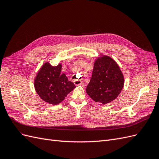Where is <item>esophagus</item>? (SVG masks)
Segmentation results:
<instances>
[{"label": "esophagus", "instance_id": "esophagus-1", "mask_svg": "<svg viewBox=\"0 0 159 159\" xmlns=\"http://www.w3.org/2000/svg\"><path fill=\"white\" fill-rule=\"evenodd\" d=\"M74 83L75 85H80L82 84V81H81L80 80H78V79L74 80Z\"/></svg>", "mask_w": 159, "mask_h": 159}]
</instances>
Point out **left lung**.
Instances as JSON below:
<instances>
[{"label": "left lung", "instance_id": "obj_1", "mask_svg": "<svg viewBox=\"0 0 159 159\" xmlns=\"http://www.w3.org/2000/svg\"><path fill=\"white\" fill-rule=\"evenodd\" d=\"M124 85V77L116 62L109 57L95 61L87 93L95 102L107 104L114 101Z\"/></svg>", "mask_w": 159, "mask_h": 159}]
</instances>
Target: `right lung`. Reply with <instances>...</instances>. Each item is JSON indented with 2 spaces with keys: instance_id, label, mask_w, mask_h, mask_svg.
<instances>
[{
  "instance_id": "add662e5",
  "label": "right lung",
  "mask_w": 159,
  "mask_h": 159,
  "mask_svg": "<svg viewBox=\"0 0 159 159\" xmlns=\"http://www.w3.org/2000/svg\"><path fill=\"white\" fill-rule=\"evenodd\" d=\"M61 64L52 66L45 63L39 71L34 80V88L43 101L51 105H58L76 86L61 74Z\"/></svg>"
}]
</instances>
